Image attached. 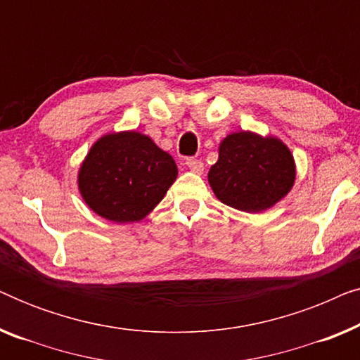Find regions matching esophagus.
I'll list each match as a JSON object with an SVG mask.
<instances>
[{
  "instance_id": "1",
  "label": "esophagus",
  "mask_w": 360,
  "mask_h": 360,
  "mask_svg": "<svg viewBox=\"0 0 360 360\" xmlns=\"http://www.w3.org/2000/svg\"><path fill=\"white\" fill-rule=\"evenodd\" d=\"M186 165H188V169L191 172H195V174H203V170H205L203 162L198 159H186Z\"/></svg>"
}]
</instances>
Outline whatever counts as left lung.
<instances>
[{"label":"left lung","instance_id":"obj_1","mask_svg":"<svg viewBox=\"0 0 360 360\" xmlns=\"http://www.w3.org/2000/svg\"><path fill=\"white\" fill-rule=\"evenodd\" d=\"M297 169L292 152L277 137L250 131L226 136L208 181L221 203L245 213L272 208L288 195Z\"/></svg>","mask_w":360,"mask_h":360}]
</instances>
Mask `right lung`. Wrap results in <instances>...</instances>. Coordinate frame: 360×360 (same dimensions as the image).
<instances>
[{"mask_svg": "<svg viewBox=\"0 0 360 360\" xmlns=\"http://www.w3.org/2000/svg\"><path fill=\"white\" fill-rule=\"evenodd\" d=\"M179 170L170 154L137 131L111 132L91 146L78 170V190L101 218L144 219L164 198Z\"/></svg>", "mask_w": 360, "mask_h": 360, "instance_id": "obj_1", "label": "right lung"}]
</instances>
